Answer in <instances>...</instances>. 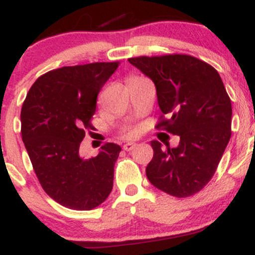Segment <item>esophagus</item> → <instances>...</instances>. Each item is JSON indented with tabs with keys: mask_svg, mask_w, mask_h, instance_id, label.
<instances>
[{
	"mask_svg": "<svg viewBox=\"0 0 255 255\" xmlns=\"http://www.w3.org/2000/svg\"><path fill=\"white\" fill-rule=\"evenodd\" d=\"M134 147H135V144H133V142H127V144L124 145V150L127 151V152L131 151Z\"/></svg>",
	"mask_w": 255,
	"mask_h": 255,
	"instance_id": "esophagus-1",
	"label": "esophagus"
}]
</instances>
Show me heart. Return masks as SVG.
I'll use <instances>...</instances> for the list:
<instances>
[{
	"instance_id": "obj_1",
	"label": "heart",
	"mask_w": 255,
	"mask_h": 255,
	"mask_svg": "<svg viewBox=\"0 0 255 255\" xmlns=\"http://www.w3.org/2000/svg\"><path fill=\"white\" fill-rule=\"evenodd\" d=\"M131 79H135V78H130L129 80H131ZM124 136H125V137H131V136H134V131H131V130L126 131V133L124 134Z\"/></svg>"
}]
</instances>
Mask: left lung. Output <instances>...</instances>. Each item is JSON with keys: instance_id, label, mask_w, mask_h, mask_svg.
Masks as SVG:
<instances>
[{"instance_id": "8db88e82", "label": "left lung", "mask_w": 255, "mask_h": 255, "mask_svg": "<svg viewBox=\"0 0 255 255\" xmlns=\"http://www.w3.org/2000/svg\"><path fill=\"white\" fill-rule=\"evenodd\" d=\"M156 85L163 115L156 129L180 135L175 148L152 141L146 176L176 198L197 194L210 182L231 136V101L211 64L186 54L130 57ZM168 116L165 118V115Z\"/></svg>"}]
</instances>
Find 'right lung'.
I'll return each instance as SVG.
<instances>
[{"label":"right lung","instance_id":"1","mask_svg":"<svg viewBox=\"0 0 255 255\" xmlns=\"http://www.w3.org/2000/svg\"><path fill=\"white\" fill-rule=\"evenodd\" d=\"M120 62H95L54 69L32 85L21 108V136L44 192L79 211L109 197L121 147L102 146L96 157L79 154L85 133L95 129L97 96Z\"/></svg>","mask_w":255,"mask_h":255}]
</instances>
